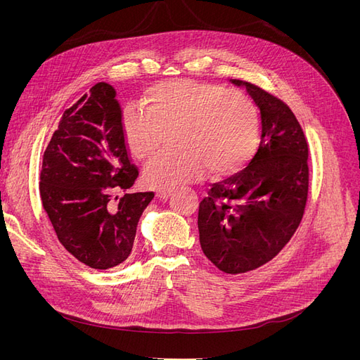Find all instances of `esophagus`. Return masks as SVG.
Returning <instances> with one entry per match:
<instances>
[{"label": "esophagus", "mask_w": 360, "mask_h": 360, "mask_svg": "<svg viewBox=\"0 0 360 360\" xmlns=\"http://www.w3.org/2000/svg\"><path fill=\"white\" fill-rule=\"evenodd\" d=\"M156 197L160 198V200H167L169 197V189H158Z\"/></svg>", "instance_id": "1"}]
</instances>
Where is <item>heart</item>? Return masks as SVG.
<instances>
[{
  "mask_svg": "<svg viewBox=\"0 0 360 360\" xmlns=\"http://www.w3.org/2000/svg\"><path fill=\"white\" fill-rule=\"evenodd\" d=\"M143 110H127L122 120L130 156L155 158L165 134L174 135V153L153 160L146 186L172 189L201 179L224 180L242 172L257 155L259 114L249 97L221 85L176 79L160 82L143 97Z\"/></svg>",
  "mask_w": 360,
  "mask_h": 360,
  "instance_id": "1",
  "label": "heart"
}]
</instances>
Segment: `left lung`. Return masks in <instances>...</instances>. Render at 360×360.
I'll return each instance as SVG.
<instances>
[{
	"label": "left lung",
	"mask_w": 360,
	"mask_h": 360,
	"mask_svg": "<svg viewBox=\"0 0 360 360\" xmlns=\"http://www.w3.org/2000/svg\"><path fill=\"white\" fill-rule=\"evenodd\" d=\"M261 114L257 155L234 177L212 184L200 202L204 255L225 274L263 266L284 248L308 200V141L290 108L274 94L240 79Z\"/></svg>",
	"instance_id": "8db88e82"
}]
</instances>
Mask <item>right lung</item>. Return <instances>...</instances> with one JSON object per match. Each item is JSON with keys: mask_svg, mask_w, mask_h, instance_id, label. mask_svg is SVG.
Wrapping results in <instances>:
<instances>
[{"mask_svg": "<svg viewBox=\"0 0 360 360\" xmlns=\"http://www.w3.org/2000/svg\"><path fill=\"white\" fill-rule=\"evenodd\" d=\"M115 96L114 86L99 82L64 111L40 171L41 204L60 243L97 270L122 264L130 255L139 217L155 197L124 193L111 204L112 192L132 188L138 177Z\"/></svg>", "mask_w": 360, "mask_h": 360, "instance_id": "right-lung-1", "label": "right lung"}]
</instances>
